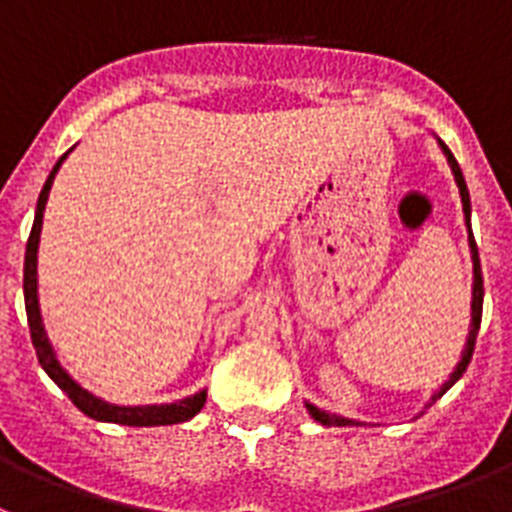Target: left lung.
Masks as SVG:
<instances>
[{"label": "left lung", "instance_id": "8db88e82", "mask_svg": "<svg viewBox=\"0 0 512 512\" xmlns=\"http://www.w3.org/2000/svg\"><path fill=\"white\" fill-rule=\"evenodd\" d=\"M442 148V153H445V158H448L450 163V171H453L455 176V184H458V192H461V203H463V216H466V229H468V247H471V263H474V291H471V330H468V338H466V349H463L461 354V362L455 364L453 375H450V380L442 385L440 390H437L435 395H432V403L440 398L445 390H450L455 385V382L461 380L463 372H466L468 362H471V354H474V346H476V333H479V325H482V304H484V281H482V265H479V249H476V242H474V234H471V197H468V187H466V179H463V171L461 166H458V161H455V156L450 153V148L442 140H437ZM429 403V406H432ZM307 411L309 416L315 419V422L325 424V427H364V422H356V419H346V416H338V414H328V411L317 409V406H312V403H307Z\"/></svg>", "mask_w": 512, "mask_h": 512}]
</instances>
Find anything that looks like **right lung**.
Wrapping results in <instances>:
<instances>
[{"label": "right lung", "mask_w": 512, "mask_h": 512, "mask_svg": "<svg viewBox=\"0 0 512 512\" xmlns=\"http://www.w3.org/2000/svg\"><path fill=\"white\" fill-rule=\"evenodd\" d=\"M70 156V150L64 153L57 161V166L51 169L49 179H46L44 190L38 195L36 205V218H33V229L28 236V247H25V270H23V294H25V312H28V328H30V341L36 349L38 364L46 369V375L57 382L64 393L70 395V401L75 403L77 409L83 411L85 416L96 419V422H114V424H127V427H163V424H179L187 422L197 411L205 406L208 390L182 398L176 403H158V406H117V403L101 401L98 395L88 393L83 385H77L67 369L59 364L57 354L51 349L49 338H46L44 320H41V307H38V242H41V226H44V210L46 200H49V190L54 184L59 166L64 158Z\"/></svg>", "instance_id": "obj_1"}]
</instances>
